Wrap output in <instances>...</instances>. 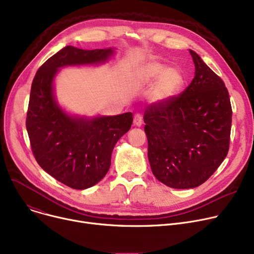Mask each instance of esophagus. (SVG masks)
Masks as SVG:
<instances>
[{
  "instance_id": "esophagus-1",
  "label": "esophagus",
  "mask_w": 254,
  "mask_h": 254,
  "mask_svg": "<svg viewBox=\"0 0 254 254\" xmlns=\"http://www.w3.org/2000/svg\"><path fill=\"white\" fill-rule=\"evenodd\" d=\"M143 124V117L140 113H136L133 116V125L137 127H141Z\"/></svg>"
}]
</instances>
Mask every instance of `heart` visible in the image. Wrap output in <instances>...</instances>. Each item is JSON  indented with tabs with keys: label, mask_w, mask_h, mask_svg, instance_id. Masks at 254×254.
Returning a JSON list of instances; mask_svg holds the SVG:
<instances>
[{
	"label": "heart",
	"mask_w": 254,
	"mask_h": 254,
	"mask_svg": "<svg viewBox=\"0 0 254 254\" xmlns=\"http://www.w3.org/2000/svg\"><path fill=\"white\" fill-rule=\"evenodd\" d=\"M139 79L142 82H152L158 77L153 98L156 101H165L175 96L183 84V75L176 68H167L159 62H150L139 70Z\"/></svg>",
	"instance_id": "1"
}]
</instances>
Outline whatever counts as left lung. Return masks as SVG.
<instances>
[{
    "label": "left lung",
    "mask_w": 254,
    "mask_h": 254,
    "mask_svg": "<svg viewBox=\"0 0 254 254\" xmlns=\"http://www.w3.org/2000/svg\"><path fill=\"white\" fill-rule=\"evenodd\" d=\"M195 76L181 94L144 113L148 159L155 178L175 189L206 182L226 158L232 106L225 82L190 50Z\"/></svg>",
    "instance_id": "1"
}]
</instances>
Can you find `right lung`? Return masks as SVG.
I'll return each mask as SVG.
<instances>
[{"mask_svg": "<svg viewBox=\"0 0 254 254\" xmlns=\"http://www.w3.org/2000/svg\"><path fill=\"white\" fill-rule=\"evenodd\" d=\"M112 54L111 48L66 46L40 67L31 83L26 129L32 154L46 173L72 189H88L106 176L112 150L130 128L132 114L92 120L68 116L54 99L53 78L60 67L100 63Z\"/></svg>", "mask_w": 254, "mask_h": 254, "instance_id": "obj_1", "label": "right lung"}]
</instances>
